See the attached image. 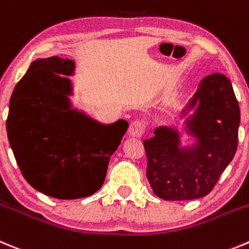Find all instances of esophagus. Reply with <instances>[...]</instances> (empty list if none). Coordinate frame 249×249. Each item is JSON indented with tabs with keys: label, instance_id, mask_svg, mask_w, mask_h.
Returning <instances> with one entry per match:
<instances>
[{
	"label": "esophagus",
	"instance_id": "obj_1",
	"mask_svg": "<svg viewBox=\"0 0 249 249\" xmlns=\"http://www.w3.org/2000/svg\"><path fill=\"white\" fill-rule=\"evenodd\" d=\"M145 133V124L141 120H134L130 123L129 126V135L135 136V138H140L142 134Z\"/></svg>",
	"mask_w": 249,
	"mask_h": 249
}]
</instances>
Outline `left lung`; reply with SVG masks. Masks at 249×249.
Listing matches in <instances>:
<instances>
[{
  "label": "left lung",
  "mask_w": 249,
  "mask_h": 249,
  "mask_svg": "<svg viewBox=\"0 0 249 249\" xmlns=\"http://www.w3.org/2000/svg\"><path fill=\"white\" fill-rule=\"evenodd\" d=\"M192 146L181 147L180 134L159 126L144 140L146 178L152 191L167 201L195 200L212 191L238 144L239 105L230 79L221 73L203 78L182 110Z\"/></svg>",
  "instance_id": "left-lung-1"
}]
</instances>
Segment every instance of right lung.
<instances>
[{
	"mask_svg": "<svg viewBox=\"0 0 249 249\" xmlns=\"http://www.w3.org/2000/svg\"><path fill=\"white\" fill-rule=\"evenodd\" d=\"M73 73L71 59L35 60L13 89L6 122L23 178L59 200L90 196L102 187L110 156L129 126L124 119L100 124L71 108L68 75Z\"/></svg>",
	"mask_w": 249,
	"mask_h": 249,
	"instance_id": "obj_1",
	"label": "right lung"
}]
</instances>
